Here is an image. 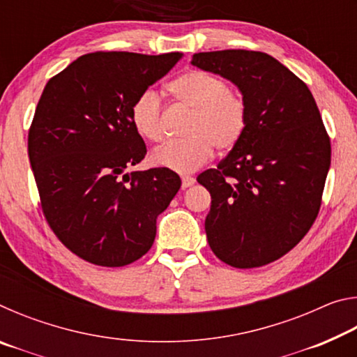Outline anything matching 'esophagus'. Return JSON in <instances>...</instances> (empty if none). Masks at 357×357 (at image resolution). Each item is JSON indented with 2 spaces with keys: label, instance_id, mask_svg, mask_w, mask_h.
Masks as SVG:
<instances>
[{
  "label": "esophagus",
  "instance_id": "esophagus-1",
  "mask_svg": "<svg viewBox=\"0 0 357 357\" xmlns=\"http://www.w3.org/2000/svg\"><path fill=\"white\" fill-rule=\"evenodd\" d=\"M195 184V178L193 176H183V189H187V187H190V185H193Z\"/></svg>",
  "mask_w": 357,
  "mask_h": 357
}]
</instances>
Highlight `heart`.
<instances>
[{"instance_id": "1", "label": "heart", "mask_w": 357, "mask_h": 357, "mask_svg": "<svg viewBox=\"0 0 357 357\" xmlns=\"http://www.w3.org/2000/svg\"><path fill=\"white\" fill-rule=\"evenodd\" d=\"M168 91L192 113L184 129L187 137L155 148L151 154L154 165L185 174L206 164L214 148L228 151L236 146L245 130L247 108L244 99L229 91L223 78L198 69L187 70L170 82ZM130 118L143 138L162 140V102L153 89L137 96Z\"/></svg>"}]
</instances>
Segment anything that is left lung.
I'll use <instances>...</instances> for the list:
<instances>
[{
    "label": "left lung",
    "instance_id": "8db88e82",
    "mask_svg": "<svg viewBox=\"0 0 357 357\" xmlns=\"http://www.w3.org/2000/svg\"><path fill=\"white\" fill-rule=\"evenodd\" d=\"M192 66L239 89L245 130L217 168L197 178L211 193L209 247L233 268L273 263L315 222L331 167V142L307 84L261 52L220 50Z\"/></svg>",
    "mask_w": 357,
    "mask_h": 357
}]
</instances>
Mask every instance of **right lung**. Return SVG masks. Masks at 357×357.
<instances>
[{
	"label": "right lung",
	"mask_w": 357,
	"mask_h": 357,
	"mask_svg": "<svg viewBox=\"0 0 357 357\" xmlns=\"http://www.w3.org/2000/svg\"><path fill=\"white\" fill-rule=\"evenodd\" d=\"M179 58L88 53L45 84L28 135L29 162L47 222L89 263L118 268L142 258L179 190L168 168L124 173L146 154L132 104Z\"/></svg>",
	"instance_id": "obj_1"
}]
</instances>
